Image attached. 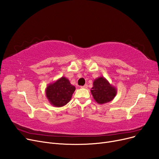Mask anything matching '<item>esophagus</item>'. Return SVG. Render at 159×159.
Masks as SVG:
<instances>
[{"label":"esophagus","instance_id":"esophagus-1","mask_svg":"<svg viewBox=\"0 0 159 159\" xmlns=\"http://www.w3.org/2000/svg\"><path fill=\"white\" fill-rule=\"evenodd\" d=\"M88 85L87 84H85V85H84V86H81V88H84V89H86V88H88Z\"/></svg>","mask_w":159,"mask_h":159}]
</instances>
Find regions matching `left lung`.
I'll return each instance as SVG.
<instances>
[{"mask_svg": "<svg viewBox=\"0 0 159 159\" xmlns=\"http://www.w3.org/2000/svg\"><path fill=\"white\" fill-rule=\"evenodd\" d=\"M91 92L96 102L99 104H105L111 102L115 98L117 89L103 76H100L94 80Z\"/></svg>", "mask_w": 159, "mask_h": 159, "instance_id": "8db88e82", "label": "left lung"}]
</instances>
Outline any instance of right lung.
Returning <instances> with one entry per match:
<instances>
[{
  "mask_svg": "<svg viewBox=\"0 0 159 159\" xmlns=\"http://www.w3.org/2000/svg\"><path fill=\"white\" fill-rule=\"evenodd\" d=\"M75 90V86L70 84L69 80L61 77L48 85L45 91L50 103L54 107H60L70 102Z\"/></svg>",
  "mask_w": 159,
  "mask_h": 159,
  "instance_id": "1",
  "label": "right lung"
}]
</instances>
